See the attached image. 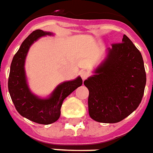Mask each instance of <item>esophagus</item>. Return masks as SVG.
<instances>
[{"instance_id": "esophagus-1", "label": "esophagus", "mask_w": 153, "mask_h": 153, "mask_svg": "<svg viewBox=\"0 0 153 153\" xmlns=\"http://www.w3.org/2000/svg\"><path fill=\"white\" fill-rule=\"evenodd\" d=\"M80 76H81L82 79L84 81L85 79H87L88 77H89V73L87 71H82L81 72H80Z\"/></svg>"}]
</instances>
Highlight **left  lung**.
I'll use <instances>...</instances> for the list:
<instances>
[{
    "label": "left lung",
    "mask_w": 153,
    "mask_h": 153,
    "mask_svg": "<svg viewBox=\"0 0 153 153\" xmlns=\"http://www.w3.org/2000/svg\"><path fill=\"white\" fill-rule=\"evenodd\" d=\"M95 74L84 81L89 91L91 118L100 123H118L138 108L144 95L146 73L140 51L123 35L111 44Z\"/></svg>",
    "instance_id": "8db88e82"
}]
</instances>
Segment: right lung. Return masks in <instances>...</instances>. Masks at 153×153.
Returning <instances> with one entry per match:
<instances>
[{"instance_id":"right-lung-1","label":"right lung","mask_w":153,"mask_h":153,"mask_svg":"<svg viewBox=\"0 0 153 153\" xmlns=\"http://www.w3.org/2000/svg\"><path fill=\"white\" fill-rule=\"evenodd\" d=\"M45 35H51V33L36 30L22 42L12 61L8 88L12 101L20 115L33 122L46 125L59 119L63 100L82 84V80L78 77L73 81L62 82L53 91L51 97L45 100L39 99L30 92L24 69L25 57L30 45Z\"/></svg>"}]
</instances>
